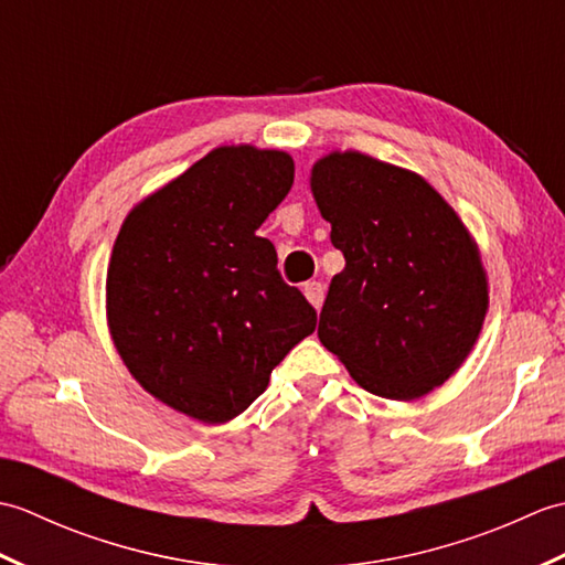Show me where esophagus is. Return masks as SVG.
<instances>
[{"instance_id":"1","label":"esophagus","mask_w":565,"mask_h":565,"mask_svg":"<svg viewBox=\"0 0 565 565\" xmlns=\"http://www.w3.org/2000/svg\"><path fill=\"white\" fill-rule=\"evenodd\" d=\"M303 294H306V298L310 301V306L320 310L322 301H326V286H322L320 281H308L303 286Z\"/></svg>"}]
</instances>
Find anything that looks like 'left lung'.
<instances>
[{
	"label": "left lung",
	"mask_w": 565,
	"mask_h": 565,
	"mask_svg": "<svg viewBox=\"0 0 565 565\" xmlns=\"http://www.w3.org/2000/svg\"><path fill=\"white\" fill-rule=\"evenodd\" d=\"M310 189L344 255L318 338L369 393L415 401L463 364L488 279L459 215L423 177L364 152H330Z\"/></svg>",
	"instance_id": "obj_1"
}]
</instances>
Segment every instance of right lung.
I'll return each instance as SVG.
<instances>
[{"label": "right lung", "mask_w": 565, "mask_h": 565, "mask_svg": "<svg viewBox=\"0 0 565 565\" xmlns=\"http://www.w3.org/2000/svg\"><path fill=\"white\" fill-rule=\"evenodd\" d=\"M294 184L281 150L225 146L126 215L106 271L118 354L154 398L201 423L233 419L318 313L281 279L257 227Z\"/></svg>", "instance_id": "obj_1"}]
</instances>
